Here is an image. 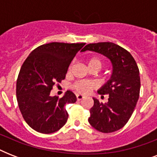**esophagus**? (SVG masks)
Wrapping results in <instances>:
<instances>
[{"label":"esophagus","instance_id":"34e87169","mask_svg":"<svg viewBox=\"0 0 157 157\" xmlns=\"http://www.w3.org/2000/svg\"><path fill=\"white\" fill-rule=\"evenodd\" d=\"M84 98H85V96L81 95V94H76V98H77V100H81V99Z\"/></svg>","mask_w":157,"mask_h":157}]
</instances>
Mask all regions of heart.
Wrapping results in <instances>:
<instances>
[{
  "instance_id": "b5f03b06",
  "label": "heart",
  "mask_w": 157,
  "mask_h": 157,
  "mask_svg": "<svg viewBox=\"0 0 157 157\" xmlns=\"http://www.w3.org/2000/svg\"><path fill=\"white\" fill-rule=\"evenodd\" d=\"M87 64H88L89 68L91 67H98L100 70L103 67L104 61L103 59L99 56H92L87 59ZM72 67V64H70L68 67V71H70ZM95 88V84L92 82V81H76V83L73 84L72 89L74 90H76L77 93L80 94H86L90 93L93 89Z\"/></svg>"
}]
</instances>
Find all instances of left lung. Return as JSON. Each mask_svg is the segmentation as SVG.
<instances>
[{
	"label": "left lung",
	"mask_w": 157,
	"mask_h": 157,
	"mask_svg": "<svg viewBox=\"0 0 157 157\" xmlns=\"http://www.w3.org/2000/svg\"><path fill=\"white\" fill-rule=\"evenodd\" d=\"M92 50L111 59L113 72L110 81L98 91L109 95L107 103L94 99L89 122L102 133H112L124 127L134 112L140 93L139 69L131 54L112 42L88 44L82 51Z\"/></svg>",
	"instance_id": "1"
}]
</instances>
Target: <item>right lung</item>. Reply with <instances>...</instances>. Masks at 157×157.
<instances>
[{
	"label": "right lung",
	"mask_w": 157,
	"mask_h": 157,
	"mask_svg": "<svg viewBox=\"0 0 157 157\" xmlns=\"http://www.w3.org/2000/svg\"><path fill=\"white\" fill-rule=\"evenodd\" d=\"M86 43L51 42L33 50L21 67L16 83L18 107L27 124L36 131L51 134L66 124L65 105L76 103L67 90L62 98L51 97L54 86L65 79L69 64Z\"/></svg>",
	"instance_id": "obj_1"
}]
</instances>
